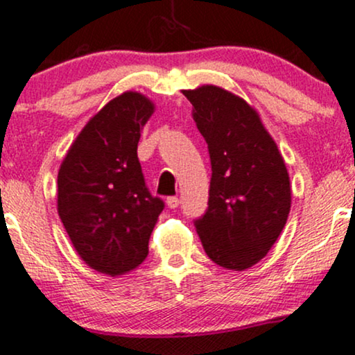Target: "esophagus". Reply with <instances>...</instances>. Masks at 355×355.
Segmentation results:
<instances>
[{
    "instance_id": "34e87169",
    "label": "esophagus",
    "mask_w": 355,
    "mask_h": 355,
    "mask_svg": "<svg viewBox=\"0 0 355 355\" xmlns=\"http://www.w3.org/2000/svg\"><path fill=\"white\" fill-rule=\"evenodd\" d=\"M166 204H168V207H171V209H174V207L179 206V199L176 196H171V198L166 199Z\"/></svg>"
}]
</instances>
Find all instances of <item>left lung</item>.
Listing matches in <instances>:
<instances>
[{
    "label": "left lung",
    "instance_id": "8db88e82",
    "mask_svg": "<svg viewBox=\"0 0 355 355\" xmlns=\"http://www.w3.org/2000/svg\"><path fill=\"white\" fill-rule=\"evenodd\" d=\"M207 143V209L194 220L204 251L220 268L244 270L259 262L286 226L291 182L276 143L259 114L239 96L206 85L184 91Z\"/></svg>",
    "mask_w": 355,
    "mask_h": 355
}]
</instances>
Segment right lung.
Returning a JSON list of instances; mask_svg holds the SVG:
<instances>
[{
  "label": "right lung",
  "instance_id": "obj_1",
  "mask_svg": "<svg viewBox=\"0 0 355 355\" xmlns=\"http://www.w3.org/2000/svg\"><path fill=\"white\" fill-rule=\"evenodd\" d=\"M154 104L135 91L111 99L71 144L58 173V214L89 268L110 276L148 256L164 202L149 193L137 159Z\"/></svg>",
  "mask_w": 355,
  "mask_h": 355
}]
</instances>
